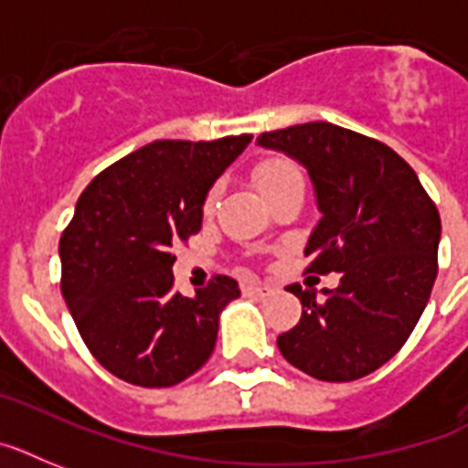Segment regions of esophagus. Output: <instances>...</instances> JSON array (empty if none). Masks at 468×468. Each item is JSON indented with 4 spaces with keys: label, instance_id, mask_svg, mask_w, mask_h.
Segmentation results:
<instances>
[{
    "label": "esophagus",
    "instance_id": "34e87169",
    "mask_svg": "<svg viewBox=\"0 0 468 468\" xmlns=\"http://www.w3.org/2000/svg\"><path fill=\"white\" fill-rule=\"evenodd\" d=\"M273 293L271 286H261V283H254V286H245V295H254V298H269Z\"/></svg>",
    "mask_w": 468,
    "mask_h": 468
}]
</instances>
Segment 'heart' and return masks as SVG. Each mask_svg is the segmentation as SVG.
Returning a JSON list of instances; mask_svg holds the SVG:
<instances>
[{"label": "heart", "mask_w": 468, "mask_h": 468, "mask_svg": "<svg viewBox=\"0 0 468 468\" xmlns=\"http://www.w3.org/2000/svg\"><path fill=\"white\" fill-rule=\"evenodd\" d=\"M252 180L254 185L260 187V192L264 195V199H271L276 192L291 187V185H298L303 180V170L295 165L291 158H283V155H271V158H264L252 168ZM218 197H221V185H214L208 189L207 197H204V211L211 214L218 204Z\"/></svg>", "instance_id": "1"}]
</instances>
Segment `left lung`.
<instances>
[{
  "label": "left lung",
  "instance_id": "8db88e82",
  "mask_svg": "<svg viewBox=\"0 0 468 468\" xmlns=\"http://www.w3.org/2000/svg\"><path fill=\"white\" fill-rule=\"evenodd\" d=\"M257 144L305 165L320 223L307 271H339L322 295L288 286L303 317L276 344L310 378L351 382L382 367L419 324L438 276L440 214L419 175L387 144L332 122L264 132Z\"/></svg>",
  "mask_w": 468,
  "mask_h": 468
}]
</instances>
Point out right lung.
Returning <instances> with one entry per match:
<instances>
[{"label":"right lung","instance_id":"add662e5","mask_svg":"<svg viewBox=\"0 0 468 468\" xmlns=\"http://www.w3.org/2000/svg\"><path fill=\"white\" fill-rule=\"evenodd\" d=\"M250 142L146 144L76 201L59 240L64 303L93 358L129 385L173 387L214 353L238 281L214 276L185 298L173 288V247L199 233L204 197Z\"/></svg>","mask_w":468,"mask_h":468}]
</instances>
